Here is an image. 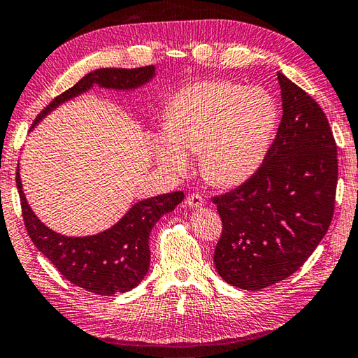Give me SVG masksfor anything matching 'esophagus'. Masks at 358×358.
<instances>
[{
  "label": "esophagus",
  "instance_id": "34e87169",
  "mask_svg": "<svg viewBox=\"0 0 358 358\" xmlns=\"http://www.w3.org/2000/svg\"><path fill=\"white\" fill-rule=\"evenodd\" d=\"M186 203L191 208H201L205 206V199L200 194H189L186 197Z\"/></svg>",
  "mask_w": 358,
  "mask_h": 358
}]
</instances>
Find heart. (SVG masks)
Here are the masks:
<instances>
[{
  "label": "heart",
  "instance_id": "obj_1",
  "mask_svg": "<svg viewBox=\"0 0 358 358\" xmlns=\"http://www.w3.org/2000/svg\"><path fill=\"white\" fill-rule=\"evenodd\" d=\"M278 124L273 97L261 88L229 80L195 82L169 101L164 135L152 152L164 171L183 175L187 155H199L200 172L214 186L248 180L267 157Z\"/></svg>",
  "mask_w": 358,
  "mask_h": 358
}]
</instances>
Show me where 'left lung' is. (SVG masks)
Wrapping results in <instances>:
<instances>
[{
    "mask_svg": "<svg viewBox=\"0 0 358 358\" xmlns=\"http://www.w3.org/2000/svg\"><path fill=\"white\" fill-rule=\"evenodd\" d=\"M282 119L261 167L213 203L222 219L214 264L223 281L261 290L303 265L327 233L338 180L337 144L324 111L278 73Z\"/></svg>",
    "mask_w": 358,
    "mask_h": 358,
    "instance_id": "obj_1",
    "label": "left lung"
}]
</instances>
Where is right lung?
Listing matches in <instances>:
<instances>
[{"label":"right lung","instance_id":"1","mask_svg":"<svg viewBox=\"0 0 358 358\" xmlns=\"http://www.w3.org/2000/svg\"><path fill=\"white\" fill-rule=\"evenodd\" d=\"M155 76V66L101 68L88 73L74 87L55 97L35 117L31 130L60 103L85 93L93 85L113 90H131L144 85ZM20 169L17 189L21 200L24 227L31 241L46 256L60 275L74 285L96 295L111 296L124 293L143 281L150 265L149 234L161 215L171 213L185 199L181 191L157 195L133 205L116 225L99 234L68 237L45 227L27 205Z\"/></svg>","mask_w":358,"mask_h":358}]
</instances>
